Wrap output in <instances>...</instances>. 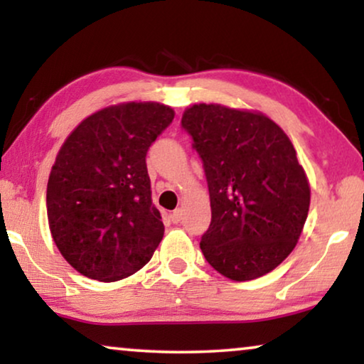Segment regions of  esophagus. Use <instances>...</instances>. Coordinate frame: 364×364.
I'll return each mask as SVG.
<instances>
[{
    "label": "esophagus",
    "instance_id": "34e87169",
    "mask_svg": "<svg viewBox=\"0 0 364 364\" xmlns=\"http://www.w3.org/2000/svg\"><path fill=\"white\" fill-rule=\"evenodd\" d=\"M171 218H172V222H173V223H178V222H181V220H182V208H176V210L172 212Z\"/></svg>",
    "mask_w": 364,
    "mask_h": 364
}]
</instances>
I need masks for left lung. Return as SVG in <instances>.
Returning <instances> with one entry per match:
<instances>
[{
	"instance_id": "left-lung-1",
	"label": "left lung",
	"mask_w": 364,
	"mask_h": 364,
	"mask_svg": "<svg viewBox=\"0 0 364 364\" xmlns=\"http://www.w3.org/2000/svg\"><path fill=\"white\" fill-rule=\"evenodd\" d=\"M182 126L210 193L205 260L233 282L275 270L296 247L310 210V182L290 137L263 112L222 104H192Z\"/></svg>"
}]
</instances>
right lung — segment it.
Listing matches in <instances>:
<instances>
[{
  "mask_svg": "<svg viewBox=\"0 0 364 364\" xmlns=\"http://www.w3.org/2000/svg\"><path fill=\"white\" fill-rule=\"evenodd\" d=\"M173 116L154 101L112 104L79 122L59 149L48 181V223L81 275L117 282L152 258L164 223L146 156Z\"/></svg>",
  "mask_w": 364,
  "mask_h": 364,
  "instance_id": "right-lung-1",
  "label": "right lung"
}]
</instances>
